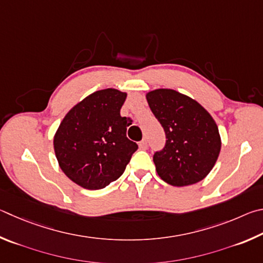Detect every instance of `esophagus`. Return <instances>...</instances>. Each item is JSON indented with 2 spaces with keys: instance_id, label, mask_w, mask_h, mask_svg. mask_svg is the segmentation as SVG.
Here are the masks:
<instances>
[{
  "instance_id": "obj_1",
  "label": "esophagus",
  "mask_w": 263,
  "mask_h": 263,
  "mask_svg": "<svg viewBox=\"0 0 263 263\" xmlns=\"http://www.w3.org/2000/svg\"><path fill=\"white\" fill-rule=\"evenodd\" d=\"M146 148H148V142H146V140L144 139V140H142V141L140 142V149L145 150Z\"/></svg>"
}]
</instances>
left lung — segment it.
I'll return each instance as SVG.
<instances>
[{"instance_id":"left-lung-1","label":"left lung","mask_w":263,"mask_h":263,"mask_svg":"<svg viewBox=\"0 0 263 263\" xmlns=\"http://www.w3.org/2000/svg\"><path fill=\"white\" fill-rule=\"evenodd\" d=\"M146 100L166 136L164 148L154 155L158 176L177 187L201 181L222 145L215 120L196 100L171 89L151 91Z\"/></svg>"}]
</instances>
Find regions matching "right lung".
I'll use <instances>...</instances> for the list:
<instances>
[{
	"instance_id": "right-lung-1",
	"label": "right lung",
	"mask_w": 263,
	"mask_h": 263,
	"mask_svg": "<svg viewBox=\"0 0 263 263\" xmlns=\"http://www.w3.org/2000/svg\"><path fill=\"white\" fill-rule=\"evenodd\" d=\"M127 93L96 91L73 106L60 123L54 150L60 167L86 190L108 186L122 176L139 149L126 135L128 119L120 115Z\"/></svg>"
}]
</instances>
